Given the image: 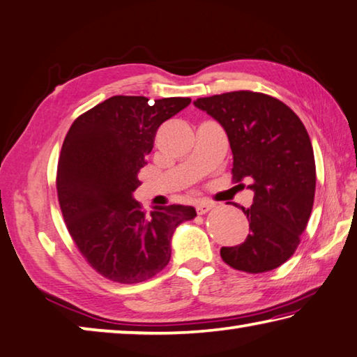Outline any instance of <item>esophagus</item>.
<instances>
[{
    "instance_id": "obj_1",
    "label": "esophagus",
    "mask_w": 357,
    "mask_h": 357,
    "mask_svg": "<svg viewBox=\"0 0 357 357\" xmlns=\"http://www.w3.org/2000/svg\"><path fill=\"white\" fill-rule=\"evenodd\" d=\"M213 207L212 203H207V201H199V203L197 204V212L199 213V215H203V213L209 212Z\"/></svg>"
}]
</instances>
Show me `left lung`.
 <instances>
[{
  "mask_svg": "<svg viewBox=\"0 0 357 357\" xmlns=\"http://www.w3.org/2000/svg\"><path fill=\"white\" fill-rule=\"evenodd\" d=\"M228 134L232 179L250 181L252 204L242 207L250 234L220 250L229 267L246 273L278 268L294 255L315 195V160L306 128L273 96L229 92L193 101Z\"/></svg>",
  "mask_w": 357,
  "mask_h": 357,
  "instance_id": "1",
  "label": "left lung"
}]
</instances>
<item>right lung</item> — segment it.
I'll list each match as a JSON object with an SVG mask.
<instances>
[{"label": "right lung", "instance_id": "add662e5", "mask_svg": "<svg viewBox=\"0 0 357 357\" xmlns=\"http://www.w3.org/2000/svg\"><path fill=\"white\" fill-rule=\"evenodd\" d=\"M190 98L112 96L76 119L63 140L57 197L71 238L107 280L142 282L165 268L178 226L195 207L153 206L144 212L132 193L154 135Z\"/></svg>", "mask_w": 357, "mask_h": 357}]
</instances>
